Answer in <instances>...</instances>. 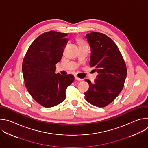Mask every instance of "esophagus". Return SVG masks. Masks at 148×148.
<instances>
[{
	"mask_svg": "<svg viewBox=\"0 0 148 148\" xmlns=\"http://www.w3.org/2000/svg\"><path fill=\"white\" fill-rule=\"evenodd\" d=\"M74 78H75V79L78 80V81H80V80H81V79H81V78H79L77 77V76H75V77H74Z\"/></svg>",
	"mask_w": 148,
	"mask_h": 148,
	"instance_id": "esophagus-1",
	"label": "esophagus"
}]
</instances>
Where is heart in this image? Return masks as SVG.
Returning a JSON list of instances; mask_svg holds the SVG:
<instances>
[{
  "label": "heart",
  "instance_id": "obj_1",
  "mask_svg": "<svg viewBox=\"0 0 148 148\" xmlns=\"http://www.w3.org/2000/svg\"><path fill=\"white\" fill-rule=\"evenodd\" d=\"M77 42H78V44L79 45V47H81V46H85L87 44L84 42L82 40L80 39V38H78L77 40Z\"/></svg>",
  "mask_w": 148,
  "mask_h": 148
}]
</instances>
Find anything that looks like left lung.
<instances>
[{
    "mask_svg": "<svg viewBox=\"0 0 148 148\" xmlns=\"http://www.w3.org/2000/svg\"><path fill=\"white\" fill-rule=\"evenodd\" d=\"M86 37L91 48L90 67L98 74L94 83L86 79L89 90L84 93L85 98L96 107H104L122 90L127 74L126 67L119 49L109 37L95 32Z\"/></svg>",
    "mask_w": 148,
    "mask_h": 148,
    "instance_id": "left-lung-1",
    "label": "left lung"
}]
</instances>
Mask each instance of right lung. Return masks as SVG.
<instances>
[{"instance_id":"1","label":"right lung","mask_w":148,"mask_h":148,"mask_svg":"<svg viewBox=\"0 0 148 148\" xmlns=\"http://www.w3.org/2000/svg\"><path fill=\"white\" fill-rule=\"evenodd\" d=\"M67 33L50 31L36 38L30 46L22 64L26 87L33 98L46 108L66 99V91L74 80L71 74H56V64L67 44Z\"/></svg>"}]
</instances>
